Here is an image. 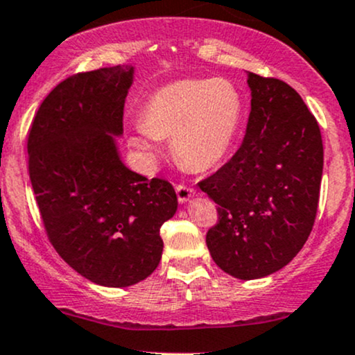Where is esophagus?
Returning <instances> with one entry per match:
<instances>
[{
  "mask_svg": "<svg viewBox=\"0 0 355 355\" xmlns=\"http://www.w3.org/2000/svg\"><path fill=\"white\" fill-rule=\"evenodd\" d=\"M176 194H178L179 202L186 204L196 194V191L193 189V187H187V186L179 184V186H176Z\"/></svg>",
  "mask_w": 355,
  "mask_h": 355,
  "instance_id": "obj_1",
  "label": "esophagus"
}]
</instances>
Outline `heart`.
Instances as JSON below:
<instances>
[{
    "instance_id": "heart-1",
    "label": "heart",
    "mask_w": 355,
    "mask_h": 355,
    "mask_svg": "<svg viewBox=\"0 0 355 355\" xmlns=\"http://www.w3.org/2000/svg\"><path fill=\"white\" fill-rule=\"evenodd\" d=\"M243 112V96L229 79H181L149 96L141 110L143 126L129 135V144L153 164L161 153L157 139H173L186 168L207 171L226 157Z\"/></svg>"
}]
</instances>
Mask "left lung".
<instances>
[{
    "label": "left lung",
    "mask_w": 355,
    "mask_h": 355,
    "mask_svg": "<svg viewBox=\"0 0 355 355\" xmlns=\"http://www.w3.org/2000/svg\"><path fill=\"white\" fill-rule=\"evenodd\" d=\"M251 112L241 148L199 187L218 204L206 244L229 276L251 281L297 256L318 214L324 148L297 91L248 73Z\"/></svg>",
    "instance_id": "8db88e82"
}]
</instances>
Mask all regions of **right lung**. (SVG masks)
<instances>
[{"label": "right lung", "instance_id": "obj_1", "mask_svg": "<svg viewBox=\"0 0 355 355\" xmlns=\"http://www.w3.org/2000/svg\"><path fill=\"white\" fill-rule=\"evenodd\" d=\"M135 66L79 73L44 98L28 136L29 179L49 241L94 284L128 287L162 256L159 229L178 211L164 179L121 159L123 111Z\"/></svg>", "mask_w": 355, "mask_h": 355}]
</instances>
